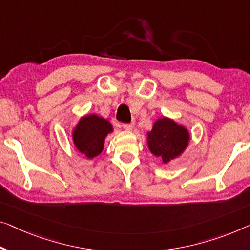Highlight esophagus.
Instances as JSON below:
<instances>
[{
    "mask_svg": "<svg viewBox=\"0 0 250 250\" xmlns=\"http://www.w3.org/2000/svg\"><path fill=\"white\" fill-rule=\"evenodd\" d=\"M122 126H124V129L126 130V131H131V130L133 129V126H135V125H133V124H125Z\"/></svg>",
    "mask_w": 250,
    "mask_h": 250,
    "instance_id": "34e87169",
    "label": "esophagus"
}]
</instances>
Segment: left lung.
Returning a JSON list of instances; mask_svg holds the SVG:
<instances>
[{"mask_svg": "<svg viewBox=\"0 0 250 250\" xmlns=\"http://www.w3.org/2000/svg\"><path fill=\"white\" fill-rule=\"evenodd\" d=\"M191 136L183 125L173 119L163 117L157 119L147 132V145L150 152L167 164L181 157L188 148Z\"/></svg>", "mask_w": 250, "mask_h": 250, "instance_id": "left-lung-1", "label": "left lung"}]
</instances>
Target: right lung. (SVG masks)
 Instances as JSON below:
<instances>
[{"mask_svg": "<svg viewBox=\"0 0 250 250\" xmlns=\"http://www.w3.org/2000/svg\"><path fill=\"white\" fill-rule=\"evenodd\" d=\"M113 132V125L107 119L98 114L81 117L72 130V140L77 151L87 159L99 156L104 149L105 138Z\"/></svg>", "mask_w": 250, "mask_h": 250, "instance_id": "1", "label": "right lung"}]
</instances>
